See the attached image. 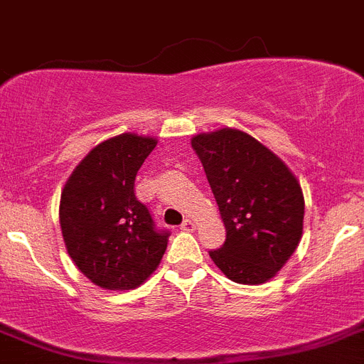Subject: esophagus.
<instances>
[{
    "label": "esophagus",
    "instance_id": "obj_1",
    "mask_svg": "<svg viewBox=\"0 0 364 364\" xmlns=\"http://www.w3.org/2000/svg\"><path fill=\"white\" fill-rule=\"evenodd\" d=\"M196 228V223L192 221V219H185V221L181 223V230L185 232H192Z\"/></svg>",
    "mask_w": 364,
    "mask_h": 364
}]
</instances>
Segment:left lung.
<instances>
[{"label": "left lung", "instance_id": "8db88e82", "mask_svg": "<svg viewBox=\"0 0 364 364\" xmlns=\"http://www.w3.org/2000/svg\"><path fill=\"white\" fill-rule=\"evenodd\" d=\"M192 149L227 228L221 248L208 252L212 261L235 283L272 279L303 234L301 185L276 154L241 130L198 134Z\"/></svg>", "mask_w": 364, "mask_h": 364}]
</instances>
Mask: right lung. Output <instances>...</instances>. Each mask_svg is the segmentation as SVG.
<instances>
[{
	"label": "right lung",
	"mask_w": 364,
	"mask_h": 364,
	"mask_svg": "<svg viewBox=\"0 0 364 364\" xmlns=\"http://www.w3.org/2000/svg\"><path fill=\"white\" fill-rule=\"evenodd\" d=\"M154 137L121 134L85 156L61 192L60 223L68 255L88 279L109 290L136 288L158 268L170 232L156 227L136 198V174Z\"/></svg>",
	"instance_id": "1"
}]
</instances>
